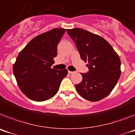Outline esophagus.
<instances>
[{"label":"esophagus","mask_w":135,"mask_h":135,"mask_svg":"<svg viewBox=\"0 0 135 135\" xmlns=\"http://www.w3.org/2000/svg\"><path fill=\"white\" fill-rule=\"evenodd\" d=\"M68 73L70 74H74V71H68Z\"/></svg>","instance_id":"esophagus-1"}]
</instances>
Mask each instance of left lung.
<instances>
[{
  "label": "left lung",
  "instance_id": "left-lung-1",
  "mask_svg": "<svg viewBox=\"0 0 135 135\" xmlns=\"http://www.w3.org/2000/svg\"><path fill=\"white\" fill-rule=\"evenodd\" d=\"M67 33L89 69L87 74H81L82 80L75 85L76 90L88 101L103 99L111 93L121 75L118 55L103 38L89 31L73 28L67 30Z\"/></svg>",
  "mask_w": 135,
  "mask_h": 135
}]
</instances>
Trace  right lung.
Segmentation results:
<instances>
[{
    "label": "right lung",
    "instance_id": "obj_1",
    "mask_svg": "<svg viewBox=\"0 0 135 135\" xmlns=\"http://www.w3.org/2000/svg\"><path fill=\"white\" fill-rule=\"evenodd\" d=\"M65 32L54 28L37 36L20 51L13 71L21 92L35 101H44L56 95L68 70L51 68L57 56V44Z\"/></svg>",
    "mask_w": 135,
    "mask_h": 135
}]
</instances>
